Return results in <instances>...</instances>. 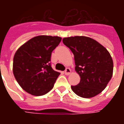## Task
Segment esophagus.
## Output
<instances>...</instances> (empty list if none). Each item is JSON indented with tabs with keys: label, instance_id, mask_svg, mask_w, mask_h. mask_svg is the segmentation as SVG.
<instances>
[{
	"label": "esophagus",
	"instance_id": "34e87169",
	"mask_svg": "<svg viewBox=\"0 0 124 124\" xmlns=\"http://www.w3.org/2000/svg\"><path fill=\"white\" fill-rule=\"evenodd\" d=\"M64 73L66 75H69L70 73H71V70H70L69 68H67L64 71Z\"/></svg>",
	"mask_w": 124,
	"mask_h": 124
}]
</instances>
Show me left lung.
Masks as SVG:
<instances>
[{
	"label": "left lung",
	"instance_id": "left-lung-1",
	"mask_svg": "<svg viewBox=\"0 0 124 124\" xmlns=\"http://www.w3.org/2000/svg\"><path fill=\"white\" fill-rule=\"evenodd\" d=\"M62 42L72 52L75 70L80 77L78 85L71 86L72 91L84 98L101 93L113 75L114 64L109 52L87 36H70L64 38Z\"/></svg>",
	"mask_w": 124,
	"mask_h": 124
}]
</instances>
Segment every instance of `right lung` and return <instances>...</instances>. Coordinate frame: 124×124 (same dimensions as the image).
Returning a JSON list of instances; mask_svg holds the SVG:
<instances>
[{"label": "right lung", "instance_id": "add662e5", "mask_svg": "<svg viewBox=\"0 0 124 124\" xmlns=\"http://www.w3.org/2000/svg\"><path fill=\"white\" fill-rule=\"evenodd\" d=\"M62 40L40 35L18 49L13 58V74L20 87L31 95L43 96L51 90L60 73L52 69L50 57Z\"/></svg>", "mask_w": 124, "mask_h": 124}]
</instances>
